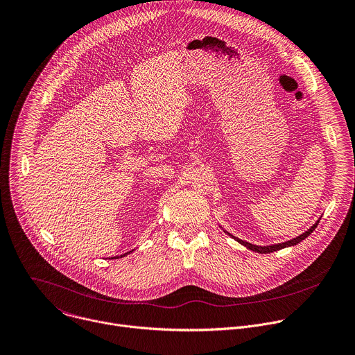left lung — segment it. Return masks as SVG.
<instances>
[{
	"instance_id": "1",
	"label": "left lung",
	"mask_w": 355,
	"mask_h": 355,
	"mask_svg": "<svg viewBox=\"0 0 355 355\" xmlns=\"http://www.w3.org/2000/svg\"><path fill=\"white\" fill-rule=\"evenodd\" d=\"M318 224H319V220L311 227V228H308L305 232H302L301 235H298V237H295V239H293V240H290V241H286V243H282V244H275V245H268V247H259V245H254V244H250V243H247V241H243V240H240V239H237V237H234V235H231L230 232H227V231H224V232H227L230 237H232L235 241H239L240 244H243L244 247H247L248 250H251V251H255V252H258V254H270V252H275V251H279V250H283V248H287V247H294V245H297V244H300L302 240H305L308 235L318 227Z\"/></svg>"
}]
</instances>
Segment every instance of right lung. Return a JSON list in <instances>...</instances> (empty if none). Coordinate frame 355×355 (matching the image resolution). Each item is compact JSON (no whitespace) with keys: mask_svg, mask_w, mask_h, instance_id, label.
<instances>
[{"mask_svg":"<svg viewBox=\"0 0 355 355\" xmlns=\"http://www.w3.org/2000/svg\"><path fill=\"white\" fill-rule=\"evenodd\" d=\"M134 251V250H132ZM132 251H130V252H127V254H124V255H120V257H112V258H108V259H118V258H123V257H125V255H128V254H131Z\"/></svg>","mask_w":355,"mask_h":355,"instance_id":"right-lung-1","label":"right lung"}]
</instances>
